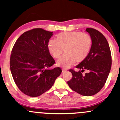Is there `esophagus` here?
<instances>
[{
	"label": "esophagus",
	"instance_id": "obj_1",
	"mask_svg": "<svg viewBox=\"0 0 120 120\" xmlns=\"http://www.w3.org/2000/svg\"><path fill=\"white\" fill-rule=\"evenodd\" d=\"M67 71V69H62V73H64L65 71Z\"/></svg>",
	"mask_w": 120,
	"mask_h": 120
}]
</instances>
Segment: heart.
Instances as JSON below:
<instances>
[{"label":"heart","mask_w":120,"mask_h":120,"mask_svg":"<svg viewBox=\"0 0 120 120\" xmlns=\"http://www.w3.org/2000/svg\"><path fill=\"white\" fill-rule=\"evenodd\" d=\"M92 46L91 38L87 33L79 31H67L59 34L56 39H50L48 49L55 58H59L57 65L65 68H69L75 63L83 61L90 53Z\"/></svg>","instance_id":"b5f03b06"}]
</instances>
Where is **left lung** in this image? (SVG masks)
Here are the masks:
<instances>
[{
  "label": "left lung",
  "instance_id": "1",
  "mask_svg": "<svg viewBox=\"0 0 120 120\" xmlns=\"http://www.w3.org/2000/svg\"><path fill=\"white\" fill-rule=\"evenodd\" d=\"M92 40V46L88 56L76 67L79 71L70 69L72 79L68 84L71 89L83 96L96 94L104 86L112 65L111 50L105 37L97 30L87 28ZM85 69L89 72L82 75Z\"/></svg>",
  "mask_w": 120,
  "mask_h": 120
}]
</instances>
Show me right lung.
<instances>
[{"instance_id":"add662e5","label":"right lung","mask_w":120,"mask_h":120,"mask_svg":"<svg viewBox=\"0 0 120 120\" xmlns=\"http://www.w3.org/2000/svg\"><path fill=\"white\" fill-rule=\"evenodd\" d=\"M53 32L37 28L25 32L12 50L11 71L19 89L27 95L39 96L51 88L61 73L49 54L48 42Z\"/></svg>"}]
</instances>
